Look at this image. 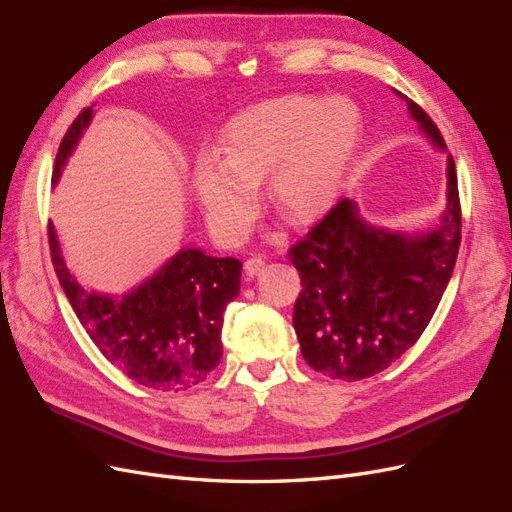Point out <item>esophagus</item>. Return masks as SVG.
Instances as JSON below:
<instances>
[{
	"label": "esophagus",
	"instance_id": "esophagus-1",
	"mask_svg": "<svg viewBox=\"0 0 512 512\" xmlns=\"http://www.w3.org/2000/svg\"><path fill=\"white\" fill-rule=\"evenodd\" d=\"M263 269H265V260H263V258L254 256V258H247V260H245V276H247V278L258 276V273L263 271Z\"/></svg>",
	"mask_w": 512,
	"mask_h": 512
}]
</instances>
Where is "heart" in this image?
I'll list each match as a JSON object with an SVG mask.
<instances>
[{"label": "heart", "instance_id": "1", "mask_svg": "<svg viewBox=\"0 0 512 512\" xmlns=\"http://www.w3.org/2000/svg\"><path fill=\"white\" fill-rule=\"evenodd\" d=\"M363 136L354 102L286 95L234 115L221 128L217 158L199 156L191 189L219 241H243L263 182L273 213L313 226L330 213Z\"/></svg>", "mask_w": 512, "mask_h": 512}]
</instances>
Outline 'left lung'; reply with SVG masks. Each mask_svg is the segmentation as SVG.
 I'll use <instances>...</instances> for the list:
<instances>
[{
  "label": "left lung",
  "mask_w": 512,
  "mask_h": 512,
  "mask_svg": "<svg viewBox=\"0 0 512 512\" xmlns=\"http://www.w3.org/2000/svg\"><path fill=\"white\" fill-rule=\"evenodd\" d=\"M400 95L428 143L445 152L432 119ZM445 208L419 230L371 223L354 199H341L291 260L302 278L293 328L306 363L323 376L365 380L391 367L426 330L452 278L460 245V204L447 156Z\"/></svg>",
  "instance_id": "1"
}]
</instances>
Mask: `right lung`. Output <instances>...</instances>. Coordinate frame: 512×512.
<instances>
[{"instance_id": "right-lung-1", "label": "right lung", "mask_w": 512, "mask_h": 512, "mask_svg": "<svg viewBox=\"0 0 512 512\" xmlns=\"http://www.w3.org/2000/svg\"><path fill=\"white\" fill-rule=\"evenodd\" d=\"M93 106L80 112L60 143L54 186L91 126ZM49 249L58 282L86 334L108 363L136 384L184 391L202 384L219 365L223 310L241 291L239 258H215L186 243L126 293H102L73 276L52 221Z\"/></svg>"}]
</instances>
